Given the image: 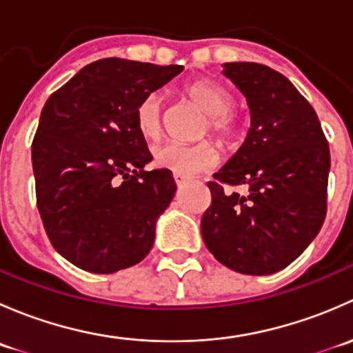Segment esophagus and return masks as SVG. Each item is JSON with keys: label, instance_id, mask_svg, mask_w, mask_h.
Here are the masks:
<instances>
[{"label": "esophagus", "instance_id": "34e87169", "mask_svg": "<svg viewBox=\"0 0 353 353\" xmlns=\"http://www.w3.org/2000/svg\"><path fill=\"white\" fill-rule=\"evenodd\" d=\"M174 181H176L177 186H184V184L190 181V177L188 176H183V174H174Z\"/></svg>", "mask_w": 353, "mask_h": 353}]
</instances>
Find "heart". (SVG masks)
<instances>
[{"instance_id": "heart-1", "label": "heart", "mask_w": 353, "mask_h": 353, "mask_svg": "<svg viewBox=\"0 0 353 353\" xmlns=\"http://www.w3.org/2000/svg\"><path fill=\"white\" fill-rule=\"evenodd\" d=\"M184 94L206 114L201 134H213L225 147L239 141L243 134V119L232 109L234 99L225 88L212 80H196L186 85ZM134 123L141 137L147 140L159 137L162 131V97L157 92L145 95L138 102L134 109ZM216 162L219 152L210 140H201L191 145L169 141L155 147L154 150V163L157 167L183 176L205 172L213 169Z\"/></svg>"}]
</instances>
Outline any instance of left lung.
<instances>
[{"label": "left lung", "instance_id": "obj_1", "mask_svg": "<svg viewBox=\"0 0 353 353\" xmlns=\"http://www.w3.org/2000/svg\"><path fill=\"white\" fill-rule=\"evenodd\" d=\"M223 74L248 101L251 128L237 154L213 174L201 219L208 251L244 275H272L321 230L330 147L318 114L288 78L258 63H227ZM246 186V194L230 187Z\"/></svg>", "mask_w": 353, "mask_h": 353}]
</instances>
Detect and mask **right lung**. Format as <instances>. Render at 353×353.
Returning <instances> with one entry per match:
<instances>
[{"label":"right lung","mask_w":353,"mask_h":353,"mask_svg":"<svg viewBox=\"0 0 353 353\" xmlns=\"http://www.w3.org/2000/svg\"><path fill=\"white\" fill-rule=\"evenodd\" d=\"M181 65L105 58L81 68L44 104L32 141L35 198L52 248L90 273L119 272L150 252L157 219L176 193L137 130L145 95Z\"/></svg>","instance_id":"1"}]
</instances>
